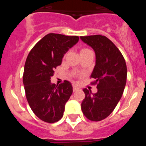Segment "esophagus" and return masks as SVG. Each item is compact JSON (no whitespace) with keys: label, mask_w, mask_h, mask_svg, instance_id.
<instances>
[{"label":"esophagus","mask_w":146,"mask_h":146,"mask_svg":"<svg viewBox=\"0 0 146 146\" xmlns=\"http://www.w3.org/2000/svg\"><path fill=\"white\" fill-rule=\"evenodd\" d=\"M78 89H79V88L77 87V86H73V91H76L77 90H78Z\"/></svg>","instance_id":"1"}]
</instances>
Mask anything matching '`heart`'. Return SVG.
I'll return each mask as SVG.
<instances>
[{
  "label": "heart",
  "mask_w": 146,
  "mask_h": 146,
  "mask_svg": "<svg viewBox=\"0 0 146 146\" xmlns=\"http://www.w3.org/2000/svg\"><path fill=\"white\" fill-rule=\"evenodd\" d=\"M88 51H91V50H88V49H87V48H82L80 50V54L85 53V52H88Z\"/></svg>",
  "instance_id": "1"
}]
</instances>
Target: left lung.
I'll return each mask as SVG.
<instances>
[{
  "instance_id": "8db88e82",
  "label": "left lung",
  "mask_w": 146,
  "mask_h": 146,
  "mask_svg": "<svg viewBox=\"0 0 146 146\" xmlns=\"http://www.w3.org/2000/svg\"><path fill=\"white\" fill-rule=\"evenodd\" d=\"M80 39L93 48L96 64L91 77L97 84V92L83 89L86 97L81 104L82 111L88 119L99 121L114 110L123 93L127 68L120 50L108 38L102 35L80 36Z\"/></svg>"
}]
</instances>
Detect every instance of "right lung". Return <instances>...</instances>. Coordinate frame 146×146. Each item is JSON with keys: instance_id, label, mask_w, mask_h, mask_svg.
<instances>
[{"instance_id": "obj_1", "label": "right lung", "mask_w": 146, "mask_h": 146, "mask_svg": "<svg viewBox=\"0 0 146 146\" xmlns=\"http://www.w3.org/2000/svg\"><path fill=\"white\" fill-rule=\"evenodd\" d=\"M78 41L77 36L49 33L36 44L27 57L23 74L25 95L32 111L44 122L55 123L64 115L72 86L67 80L56 86L50 79L64 54Z\"/></svg>"}]
</instances>
